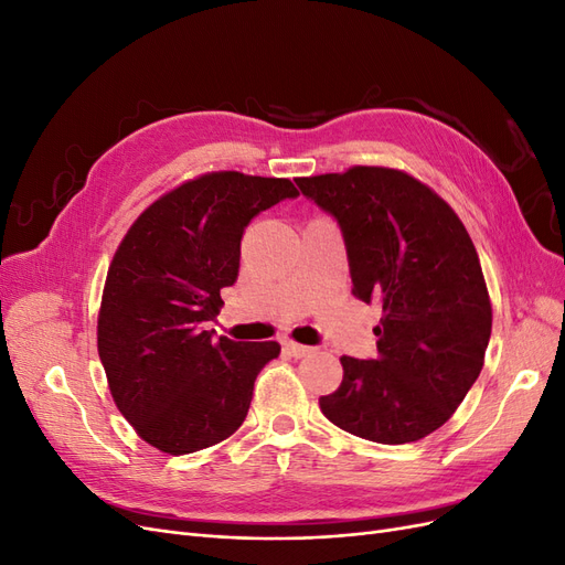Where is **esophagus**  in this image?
Masks as SVG:
<instances>
[{
	"instance_id": "1",
	"label": "esophagus",
	"mask_w": 565,
	"mask_h": 565,
	"mask_svg": "<svg viewBox=\"0 0 565 565\" xmlns=\"http://www.w3.org/2000/svg\"><path fill=\"white\" fill-rule=\"evenodd\" d=\"M285 351H287L289 355H295V358H306V355H311V353H313V349H311V347L297 344V341H285Z\"/></svg>"
}]
</instances>
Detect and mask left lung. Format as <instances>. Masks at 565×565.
<instances>
[{
  "mask_svg": "<svg viewBox=\"0 0 565 565\" xmlns=\"http://www.w3.org/2000/svg\"><path fill=\"white\" fill-rule=\"evenodd\" d=\"M344 235L353 295L382 306L377 355H341L320 409L358 438L403 446L446 424L483 370L492 306L476 247L429 185L401 169L297 179Z\"/></svg>",
  "mask_w": 565,
  "mask_h": 565,
  "instance_id": "1",
  "label": "left lung"
}]
</instances>
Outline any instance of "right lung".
Returning a JSON list of instances; mask_svg holds the SVG:
<instances>
[{"mask_svg":"<svg viewBox=\"0 0 565 565\" xmlns=\"http://www.w3.org/2000/svg\"><path fill=\"white\" fill-rule=\"evenodd\" d=\"M299 191L289 179L212 172L164 193L119 243L98 311V355L119 413L152 448L188 455L241 429L278 341L214 339L249 221Z\"/></svg>","mask_w":565,"mask_h":565,"instance_id":"right-lung-1","label":"right lung"}]
</instances>
